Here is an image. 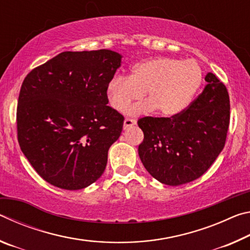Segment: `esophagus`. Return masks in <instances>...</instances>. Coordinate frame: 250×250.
<instances>
[{"label": "esophagus", "mask_w": 250, "mask_h": 250, "mask_svg": "<svg viewBox=\"0 0 250 250\" xmlns=\"http://www.w3.org/2000/svg\"><path fill=\"white\" fill-rule=\"evenodd\" d=\"M137 125V121H135L134 119H125L124 121V129H128V128H131V126H133Z\"/></svg>", "instance_id": "1"}]
</instances>
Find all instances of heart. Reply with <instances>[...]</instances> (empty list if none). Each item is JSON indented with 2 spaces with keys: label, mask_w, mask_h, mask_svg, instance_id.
Listing matches in <instances>:
<instances>
[{
  "label": "heart",
  "mask_w": 250,
  "mask_h": 250,
  "mask_svg": "<svg viewBox=\"0 0 250 250\" xmlns=\"http://www.w3.org/2000/svg\"><path fill=\"white\" fill-rule=\"evenodd\" d=\"M202 82L203 70L197 62L159 56L135 62L128 78L113 76L105 92L109 104L118 112H125L145 94L146 101L131 109V116L156 110L161 116L174 117L188 107Z\"/></svg>",
  "instance_id": "1"
}]
</instances>
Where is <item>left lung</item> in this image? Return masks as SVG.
Instances as JSON below:
<instances>
[{
    "label": "left lung",
    "mask_w": 250,
    "mask_h": 250,
    "mask_svg": "<svg viewBox=\"0 0 250 250\" xmlns=\"http://www.w3.org/2000/svg\"><path fill=\"white\" fill-rule=\"evenodd\" d=\"M205 80L202 94L180 115L138 121L145 133L139 156L161 183L176 186L198 179L224 149L229 125V96L214 74H207Z\"/></svg>",
    "instance_id": "left-lung-1"
}]
</instances>
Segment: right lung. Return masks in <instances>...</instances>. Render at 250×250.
Masks as SVG:
<instances>
[{
    "label": "right lung",
    "instance_id": "obj_1",
    "mask_svg": "<svg viewBox=\"0 0 250 250\" xmlns=\"http://www.w3.org/2000/svg\"><path fill=\"white\" fill-rule=\"evenodd\" d=\"M121 62L122 55L109 49L64 52L25 77L19 143L49 184L76 191L103 175L124 125V117L107 105L105 92Z\"/></svg>",
    "mask_w": 250,
    "mask_h": 250
}]
</instances>
